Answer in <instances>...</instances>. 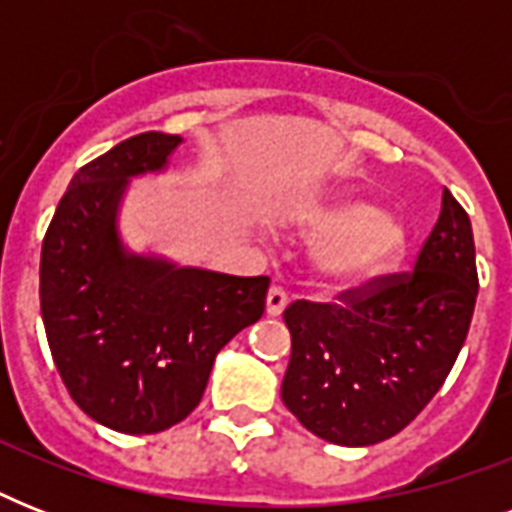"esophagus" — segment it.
I'll list each match as a JSON object with an SVG mask.
<instances>
[{
	"instance_id": "1",
	"label": "esophagus",
	"mask_w": 512,
	"mask_h": 512,
	"mask_svg": "<svg viewBox=\"0 0 512 512\" xmlns=\"http://www.w3.org/2000/svg\"><path fill=\"white\" fill-rule=\"evenodd\" d=\"M287 303H289V297L284 289L281 287L268 289V297H265V311H268V316H281L284 308H287Z\"/></svg>"
}]
</instances>
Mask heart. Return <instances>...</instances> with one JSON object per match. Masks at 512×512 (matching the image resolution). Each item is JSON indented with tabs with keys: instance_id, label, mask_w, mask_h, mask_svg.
I'll use <instances>...</instances> for the list:
<instances>
[{
	"instance_id": "b5f03b06",
	"label": "heart",
	"mask_w": 512,
	"mask_h": 512,
	"mask_svg": "<svg viewBox=\"0 0 512 512\" xmlns=\"http://www.w3.org/2000/svg\"><path fill=\"white\" fill-rule=\"evenodd\" d=\"M305 236H321L311 252L316 287L327 295H361L393 276L409 252V225L361 188H342L295 212Z\"/></svg>"
}]
</instances>
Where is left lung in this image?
<instances>
[{
    "label": "left lung",
    "mask_w": 512,
    "mask_h": 512,
    "mask_svg": "<svg viewBox=\"0 0 512 512\" xmlns=\"http://www.w3.org/2000/svg\"><path fill=\"white\" fill-rule=\"evenodd\" d=\"M476 295L470 217L444 188L412 273L340 295V305L297 300L284 311L292 356L281 401L329 444L372 446L396 436L452 372Z\"/></svg>",
    "instance_id": "1"
}]
</instances>
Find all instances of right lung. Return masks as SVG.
Returning a JSON list of instances; mask_svg holds the SVG:
<instances>
[{"label": "right lung", "mask_w": 512, "mask_h": 512, "mask_svg": "<svg viewBox=\"0 0 512 512\" xmlns=\"http://www.w3.org/2000/svg\"><path fill=\"white\" fill-rule=\"evenodd\" d=\"M180 135L143 132L76 172L39 265L52 361L79 409L130 436L199 406L215 356L265 311L268 276H228L127 249L119 207L132 177L167 170Z\"/></svg>", "instance_id": "add662e5"}]
</instances>
